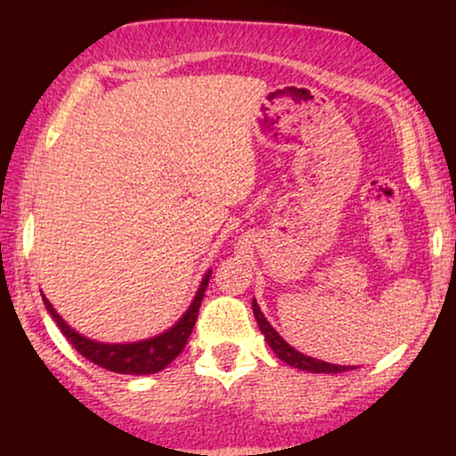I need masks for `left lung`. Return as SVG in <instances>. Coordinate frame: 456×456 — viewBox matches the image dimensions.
Segmentation results:
<instances>
[{"label":"left lung","instance_id":"8db88e82","mask_svg":"<svg viewBox=\"0 0 456 456\" xmlns=\"http://www.w3.org/2000/svg\"><path fill=\"white\" fill-rule=\"evenodd\" d=\"M253 313H255V319H257V326L261 330V334H264L265 343L270 345L272 352L279 355L285 364L294 366V369H300V370H308V373H345V370L355 369V366H341V364L323 362V360L311 358V355H305L302 352H297L296 347H291V345L287 343L274 328H272V323L265 319L264 313H261L257 300H253Z\"/></svg>","mask_w":456,"mask_h":456}]
</instances>
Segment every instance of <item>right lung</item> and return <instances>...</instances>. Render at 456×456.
Segmentation results:
<instances>
[{
  "label": "right lung",
  "mask_w": 456,
  "mask_h": 456,
  "mask_svg": "<svg viewBox=\"0 0 456 456\" xmlns=\"http://www.w3.org/2000/svg\"><path fill=\"white\" fill-rule=\"evenodd\" d=\"M212 270L206 272L201 282H199V289L195 297H192L191 306L186 308V313L165 332L156 334V337L143 338V341L134 343H101L94 341V338H87L86 334L77 332L75 328H70L61 319L60 313L55 311L53 305L46 300L43 294V302L46 306V313L53 317L57 328L61 330V334L72 343V347L77 349L83 358H87L90 362L102 366V369L113 370V373L122 375H151L159 373V370L169 366L174 360L180 355L182 349L191 337L192 328H195L199 306H201L203 294L208 289V282H210Z\"/></svg>",
  "instance_id": "obj_1"
}]
</instances>
